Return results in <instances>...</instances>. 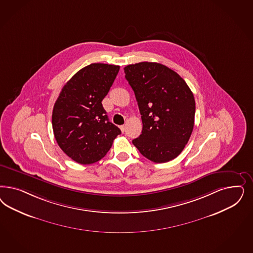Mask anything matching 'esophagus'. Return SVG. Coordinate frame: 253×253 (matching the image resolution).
Listing matches in <instances>:
<instances>
[{
	"label": "esophagus",
	"instance_id": "esophagus-1",
	"mask_svg": "<svg viewBox=\"0 0 253 253\" xmlns=\"http://www.w3.org/2000/svg\"><path fill=\"white\" fill-rule=\"evenodd\" d=\"M120 129H121L122 132H125V130H126V125H123V126H120Z\"/></svg>",
	"mask_w": 253,
	"mask_h": 253
}]
</instances>
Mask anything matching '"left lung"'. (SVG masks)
<instances>
[{
    "mask_svg": "<svg viewBox=\"0 0 253 253\" xmlns=\"http://www.w3.org/2000/svg\"><path fill=\"white\" fill-rule=\"evenodd\" d=\"M138 101L142 131L132 142L155 163H166L182 152L194 128L193 92L176 72L156 62L124 68Z\"/></svg>",
    "mask_w": 253,
    "mask_h": 253,
    "instance_id": "8db88e82",
    "label": "left lung"
}]
</instances>
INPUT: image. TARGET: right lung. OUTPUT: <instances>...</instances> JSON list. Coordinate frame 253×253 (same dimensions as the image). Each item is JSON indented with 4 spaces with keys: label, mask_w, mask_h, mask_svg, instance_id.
<instances>
[{
    "label": "right lung",
    "mask_w": 253,
    "mask_h": 253,
    "mask_svg": "<svg viewBox=\"0 0 253 253\" xmlns=\"http://www.w3.org/2000/svg\"><path fill=\"white\" fill-rule=\"evenodd\" d=\"M120 67L92 63L66 83L53 108L52 126L58 146L74 161L98 162L121 130L109 122L102 106Z\"/></svg>",
    "instance_id": "obj_1"
}]
</instances>
